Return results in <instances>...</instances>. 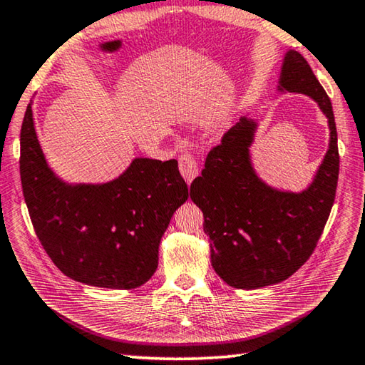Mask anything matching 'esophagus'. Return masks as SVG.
<instances>
[{"instance_id": "34e87169", "label": "esophagus", "mask_w": 365, "mask_h": 365, "mask_svg": "<svg viewBox=\"0 0 365 365\" xmlns=\"http://www.w3.org/2000/svg\"><path fill=\"white\" fill-rule=\"evenodd\" d=\"M179 171H181V175L186 179L187 184H190L200 175L199 160H197L192 153H184V155L179 158Z\"/></svg>"}]
</instances>
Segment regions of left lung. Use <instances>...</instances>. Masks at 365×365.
I'll list each match as a JSON object with an SVG mask.
<instances>
[{
  "mask_svg": "<svg viewBox=\"0 0 365 365\" xmlns=\"http://www.w3.org/2000/svg\"><path fill=\"white\" fill-rule=\"evenodd\" d=\"M280 88L311 96L329 118L330 145L311 186L290 194L259 181L248 157L255 123L247 118L222 134L190 184V199L205 218L212 264L235 289H261L295 274L314 252L335 200L340 153L334 108L298 51L285 56Z\"/></svg>",
  "mask_w": 365,
  "mask_h": 365,
  "instance_id": "left-lung-1",
  "label": "left lung"
}]
</instances>
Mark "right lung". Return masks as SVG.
Wrapping results in <instances>:
<instances>
[{
  "label": "right lung",
  "mask_w": 365,
  "mask_h": 365,
  "mask_svg": "<svg viewBox=\"0 0 365 365\" xmlns=\"http://www.w3.org/2000/svg\"><path fill=\"white\" fill-rule=\"evenodd\" d=\"M19 165L36 237L67 277L128 290L153 276L162 235L189 197L175 158H136L112 182L67 186L48 168L29 104Z\"/></svg>",
  "instance_id": "right-lung-1"
}]
</instances>
